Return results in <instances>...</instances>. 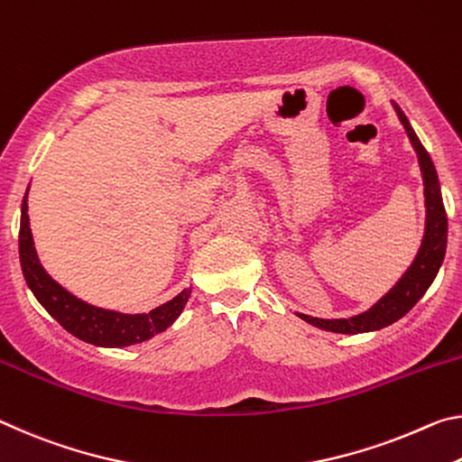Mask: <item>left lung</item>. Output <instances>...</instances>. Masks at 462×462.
<instances>
[{
    "label": "left lung",
    "instance_id": "obj_1",
    "mask_svg": "<svg viewBox=\"0 0 462 462\" xmlns=\"http://www.w3.org/2000/svg\"><path fill=\"white\" fill-rule=\"evenodd\" d=\"M395 112L402 125L405 128L407 137H410L411 145L418 153L421 178H423V196H426V233H423L421 247L418 255L405 274L402 276L393 289L384 294V297L370 307L368 311L354 315L350 319H319V317L302 315L297 313L300 319L315 325V328L334 331V334H366V331H376L387 328V325L402 319L405 313H410L415 302H418L430 284L440 270L446 254V237H448V218H446L442 194H440V181H438V173L432 160H430L428 151L413 133L410 120L403 115V110L393 102Z\"/></svg>",
    "mask_w": 462,
    "mask_h": 462
}]
</instances>
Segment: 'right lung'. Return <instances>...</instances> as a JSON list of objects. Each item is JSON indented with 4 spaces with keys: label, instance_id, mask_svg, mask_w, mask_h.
<instances>
[{
    "label": "right lung",
    "instance_id": "obj_1",
    "mask_svg": "<svg viewBox=\"0 0 462 462\" xmlns=\"http://www.w3.org/2000/svg\"><path fill=\"white\" fill-rule=\"evenodd\" d=\"M28 190L22 200V217H20V263L24 272L28 289L34 292L36 300L47 309L51 317L63 325V328L83 342L104 346V347H123L133 346L153 337L160 331L168 329L184 311V305L190 299V289H184L178 297L155 307L153 311L141 315H126L118 311H108L86 300L73 297L63 286L52 281V278L41 266L39 255H36L32 231H30L28 218Z\"/></svg>",
    "mask_w": 462,
    "mask_h": 462
}]
</instances>
